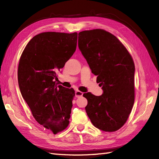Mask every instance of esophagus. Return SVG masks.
Segmentation results:
<instances>
[{"mask_svg": "<svg viewBox=\"0 0 159 159\" xmlns=\"http://www.w3.org/2000/svg\"><path fill=\"white\" fill-rule=\"evenodd\" d=\"M83 95V93L80 91V90H77L75 92V97L76 98H80V97H82Z\"/></svg>", "mask_w": 159, "mask_h": 159, "instance_id": "34e87169", "label": "esophagus"}]
</instances>
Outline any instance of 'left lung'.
Returning a JSON list of instances; mask_svg holds the SVG:
<instances>
[{
	"label": "left lung",
	"instance_id": "8db88e82",
	"mask_svg": "<svg viewBox=\"0 0 159 159\" xmlns=\"http://www.w3.org/2000/svg\"><path fill=\"white\" fill-rule=\"evenodd\" d=\"M78 35L80 50L103 90L101 96L84 93L88 100L87 115L97 128L117 130L134 105V61L124 44L108 31L97 29L81 31Z\"/></svg>",
	"mask_w": 159,
	"mask_h": 159
}]
</instances>
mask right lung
Segmentation results:
<instances>
[{"label":"right lung","mask_w":159,"mask_h":159,"mask_svg":"<svg viewBox=\"0 0 159 159\" xmlns=\"http://www.w3.org/2000/svg\"><path fill=\"white\" fill-rule=\"evenodd\" d=\"M77 33L44 32L29 42L18 69L21 95L34 117L54 134L69 124L73 89L57 86V73L75 53Z\"/></svg>","instance_id":"obj_1"}]
</instances>
